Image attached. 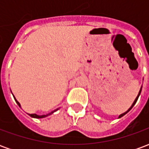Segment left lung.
Wrapping results in <instances>:
<instances>
[{
	"label": "left lung",
	"mask_w": 149,
	"mask_h": 149,
	"mask_svg": "<svg viewBox=\"0 0 149 149\" xmlns=\"http://www.w3.org/2000/svg\"><path fill=\"white\" fill-rule=\"evenodd\" d=\"M141 89H142V86H141V88H140V91H139V93H138L137 97H136V99H135V100H134V101H133V103H132V105H131V107H130V108H129V109H128L127 110V111H126V112H124V113H122V114H120V115L119 116H118V118H120V117H122V116H125V114H126V113H128V112H129V111H130V110H131L132 109V107L134 106V105H135V104L136 103V101H137V100H138V97H139V96H140V94H141Z\"/></svg>",
	"instance_id": "8db88e82"
}]
</instances>
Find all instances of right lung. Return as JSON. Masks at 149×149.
<instances>
[{
    "mask_svg": "<svg viewBox=\"0 0 149 149\" xmlns=\"http://www.w3.org/2000/svg\"><path fill=\"white\" fill-rule=\"evenodd\" d=\"M13 97H14V100H15V101H16V102H17V104H18V106H19V107H21V104H20V103H19V102H18L17 100V99H16V97H15L14 96H13ZM59 109H60V108H58V109H55V110H53V111H52V112H49V113H48V114H46V115H41V116H39V115H37V114H35V113H34V114H29V115L31 117H33V118H37V119H40V118H45V117H46V116H48L52 115V113H53V112H56V111H57V110H58Z\"/></svg>",
    "mask_w": 149,
    "mask_h": 149,
    "instance_id": "obj_1",
    "label": "right lung"
}]
</instances>
